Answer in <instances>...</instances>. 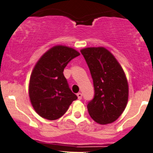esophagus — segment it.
Instances as JSON below:
<instances>
[{"label": "esophagus", "mask_w": 153, "mask_h": 153, "mask_svg": "<svg viewBox=\"0 0 153 153\" xmlns=\"http://www.w3.org/2000/svg\"><path fill=\"white\" fill-rule=\"evenodd\" d=\"M76 96L78 97L79 100H81V98H82V94H81V93H78V94H76Z\"/></svg>", "instance_id": "1"}]
</instances>
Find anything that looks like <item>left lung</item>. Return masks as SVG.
<instances>
[{"label":"left lung","mask_w":153,"mask_h":153,"mask_svg":"<svg viewBox=\"0 0 153 153\" xmlns=\"http://www.w3.org/2000/svg\"><path fill=\"white\" fill-rule=\"evenodd\" d=\"M94 81V98L88 103L91 117L100 124L114 122L122 114L128 98V85L122 67L105 48L81 50Z\"/></svg>","instance_id":"obj_1"}]
</instances>
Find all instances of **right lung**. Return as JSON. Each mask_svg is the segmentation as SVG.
<instances>
[{
  "instance_id": "add662e5",
  "label": "right lung",
  "mask_w": 153,
  "mask_h": 153,
  "mask_svg": "<svg viewBox=\"0 0 153 153\" xmlns=\"http://www.w3.org/2000/svg\"><path fill=\"white\" fill-rule=\"evenodd\" d=\"M80 55L72 48L55 45L43 54L31 72L29 95L33 109L48 120L60 118L77 96L69 88L65 67Z\"/></svg>"
}]
</instances>
